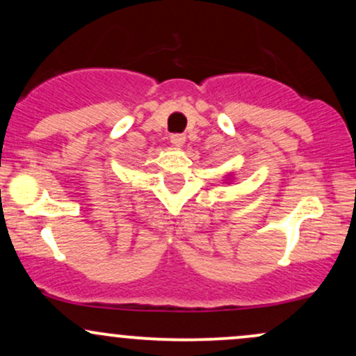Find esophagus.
Segmentation results:
<instances>
[{
    "instance_id": "1",
    "label": "esophagus",
    "mask_w": 356,
    "mask_h": 356,
    "mask_svg": "<svg viewBox=\"0 0 356 356\" xmlns=\"http://www.w3.org/2000/svg\"><path fill=\"white\" fill-rule=\"evenodd\" d=\"M170 142H172L174 147H182L186 144V137L181 136V134H175V136H170Z\"/></svg>"
}]
</instances>
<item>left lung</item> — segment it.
I'll return each instance as SVG.
<instances>
[{
    "instance_id": "1",
    "label": "left lung",
    "mask_w": 356,
    "mask_h": 356,
    "mask_svg": "<svg viewBox=\"0 0 356 356\" xmlns=\"http://www.w3.org/2000/svg\"><path fill=\"white\" fill-rule=\"evenodd\" d=\"M232 179H234V174H232V172H227V174H226V177H224V181H226L224 184H231V182H232Z\"/></svg>"
}]
</instances>
